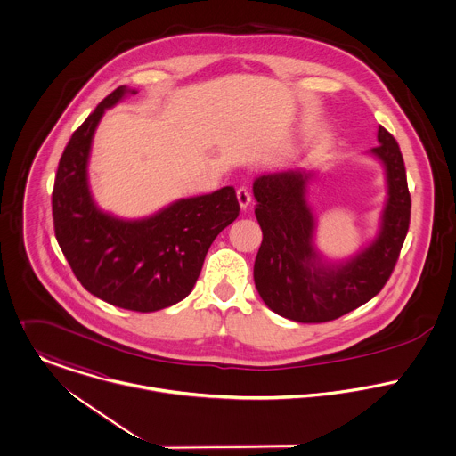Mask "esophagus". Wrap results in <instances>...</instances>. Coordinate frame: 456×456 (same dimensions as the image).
Segmentation results:
<instances>
[{
    "label": "esophagus",
    "mask_w": 456,
    "mask_h": 456,
    "mask_svg": "<svg viewBox=\"0 0 456 456\" xmlns=\"http://www.w3.org/2000/svg\"><path fill=\"white\" fill-rule=\"evenodd\" d=\"M237 200H239V205H240V208H248L249 205H251V193H249V190L248 188H239L237 190Z\"/></svg>",
    "instance_id": "1"
}]
</instances>
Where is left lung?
I'll return each instance as SVG.
<instances>
[{
	"instance_id": "8db88e82",
	"label": "left lung",
	"mask_w": 456,
	"mask_h": 456,
	"mask_svg": "<svg viewBox=\"0 0 456 456\" xmlns=\"http://www.w3.org/2000/svg\"><path fill=\"white\" fill-rule=\"evenodd\" d=\"M372 149L387 168L388 200L378 239L346 263H323L313 246L314 216L305 201L302 170L261 175L253 184L255 214L263 232L255 284L263 302L298 323L337 320L374 298L388 282L411 221V195L400 147L379 126Z\"/></svg>"
}]
</instances>
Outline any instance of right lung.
<instances>
[{
	"label": "right lung",
	"mask_w": 456,
	"mask_h": 456,
	"mask_svg": "<svg viewBox=\"0 0 456 456\" xmlns=\"http://www.w3.org/2000/svg\"><path fill=\"white\" fill-rule=\"evenodd\" d=\"M126 93L112 91L73 131L60 159L53 217L58 244L75 277L94 297L136 313H152L186 298L214 239L239 216L232 186L186 198L138 221L102 212L87 186V158L105 112Z\"/></svg>",
	"instance_id": "right-lung-1"
}]
</instances>
